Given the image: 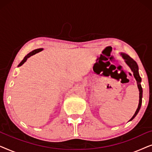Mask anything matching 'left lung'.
I'll use <instances>...</instances> for the list:
<instances>
[{
    "mask_svg": "<svg viewBox=\"0 0 152 152\" xmlns=\"http://www.w3.org/2000/svg\"><path fill=\"white\" fill-rule=\"evenodd\" d=\"M120 56L122 57V59L124 60V62L130 68V69L134 73V76L135 79H136L137 84H138V88L139 90V104L138 106V108H137L136 112H135L134 115H133V117L129 120V121H132V120L134 119V118L137 115V114L138 113L139 111H140L141 104H142V88L141 86V81H142V79H141L140 75H139L138 72V66L136 61H134V59H132L129 56L126 55L125 53H121L120 54Z\"/></svg>",
    "mask_w": 152,
    "mask_h": 152,
    "instance_id": "8db88e82",
    "label": "left lung"
}]
</instances>
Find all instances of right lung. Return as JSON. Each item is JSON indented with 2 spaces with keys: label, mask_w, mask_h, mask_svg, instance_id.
Listing matches in <instances>:
<instances>
[{
  "label": "right lung",
  "mask_w": 152,
  "mask_h": 152,
  "mask_svg": "<svg viewBox=\"0 0 152 152\" xmlns=\"http://www.w3.org/2000/svg\"><path fill=\"white\" fill-rule=\"evenodd\" d=\"M43 50V48H39V49H36V50H33V51H32V52H30V53H28V55H27L26 57H24V59L22 60V61L20 62V63L18 64V67H19V66H21L25 62H26V61H27V59H28L29 57H30L31 56H32V55H35V54H37V53H39V52H41V51H42Z\"/></svg>",
  "instance_id": "right-lung-1"
}]
</instances>
